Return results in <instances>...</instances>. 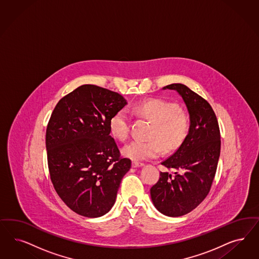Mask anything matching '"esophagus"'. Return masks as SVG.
<instances>
[{"mask_svg": "<svg viewBox=\"0 0 259 259\" xmlns=\"http://www.w3.org/2000/svg\"><path fill=\"white\" fill-rule=\"evenodd\" d=\"M145 164L142 163V162H138V161H134L133 162V167H143Z\"/></svg>", "mask_w": 259, "mask_h": 259, "instance_id": "1", "label": "esophagus"}]
</instances>
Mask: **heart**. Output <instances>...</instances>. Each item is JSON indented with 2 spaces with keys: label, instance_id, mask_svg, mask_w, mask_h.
Listing matches in <instances>:
<instances>
[{
  "label": "heart",
  "instance_id": "obj_1",
  "mask_svg": "<svg viewBox=\"0 0 259 259\" xmlns=\"http://www.w3.org/2000/svg\"><path fill=\"white\" fill-rule=\"evenodd\" d=\"M134 111L140 117L152 122L149 137L144 141L135 139L123 148V154L133 160L155 158L165 150H175L187 138L191 128L189 114L169 101L152 98L141 101L134 106ZM109 131L115 138L125 141L131 132L130 115L120 109L109 120Z\"/></svg>",
  "mask_w": 259,
  "mask_h": 259
}]
</instances>
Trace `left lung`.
Here are the masks:
<instances>
[{"label":"left lung","mask_w":259,"mask_h":259,"mask_svg":"<svg viewBox=\"0 0 259 259\" xmlns=\"http://www.w3.org/2000/svg\"><path fill=\"white\" fill-rule=\"evenodd\" d=\"M166 89L175 90L183 98L191 128L182 145L161 163L175 169V176L160 172L150 196L161 213L182 217L195 209L209 192L220 155V130L208 101L182 83H171Z\"/></svg>","instance_id":"left-lung-1"}]
</instances>
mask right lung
I'll list each match as a JSON object with an SVG mask.
<instances>
[{
    "mask_svg": "<svg viewBox=\"0 0 259 259\" xmlns=\"http://www.w3.org/2000/svg\"><path fill=\"white\" fill-rule=\"evenodd\" d=\"M125 105L117 92L83 84L59 101L50 116L46 134L50 179L60 198L82 217L109 212L132 167L109 126Z\"/></svg>",
    "mask_w": 259,
    "mask_h": 259,
    "instance_id": "1",
    "label": "right lung"
}]
</instances>
